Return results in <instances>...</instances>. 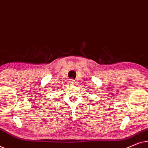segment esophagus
Wrapping results in <instances>:
<instances>
[{
	"label": "esophagus",
	"mask_w": 148,
	"mask_h": 148,
	"mask_svg": "<svg viewBox=\"0 0 148 148\" xmlns=\"http://www.w3.org/2000/svg\"><path fill=\"white\" fill-rule=\"evenodd\" d=\"M70 83H72V84H74V81L73 79H71V80H70Z\"/></svg>",
	"instance_id": "obj_1"
}]
</instances>
